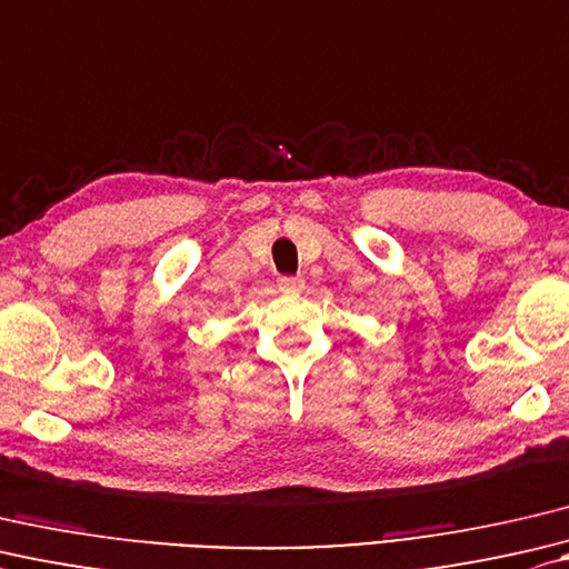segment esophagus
<instances>
[{
	"label": "esophagus",
	"mask_w": 569,
	"mask_h": 569,
	"mask_svg": "<svg viewBox=\"0 0 569 569\" xmlns=\"http://www.w3.org/2000/svg\"><path fill=\"white\" fill-rule=\"evenodd\" d=\"M277 284H280V289H284V292H301V289H305V277L284 274L277 280Z\"/></svg>",
	"instance_id": "obj_1"
}]
</instances>
